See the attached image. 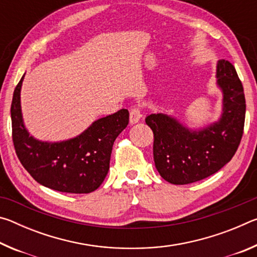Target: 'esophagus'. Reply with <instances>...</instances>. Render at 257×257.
Here are the masks:
<instances>
[{"label": "esophagus", "mask_w": 257, "mask_h": 257, "mask_svg": "<svg viewBox=\"0 0 257 257\" xmlns=\"http://www.w3.org/2000/svg\"><path fill=\"white\" fill-rule=\"evenodd\" d=\"M129 116H130V119H129L130 123H132V124L137 123L142 118V113H141V110H139V107L134 106L129 112Z\"/></svg>", "instance_id": "34e87169"}]
</instances>
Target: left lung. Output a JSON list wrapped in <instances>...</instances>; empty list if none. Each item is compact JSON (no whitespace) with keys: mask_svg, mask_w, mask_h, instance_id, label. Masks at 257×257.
I'll list each match as a JSON object with an SVG mask.
<instances>
[{"mask_svg":"<svg viewBox=\"0 0 257 257\" xmlns=\"http://www.w3.org/2000/svg\"><path fill=\"white\" fill-rule=\"evenodd\" d=\"M215 77L222 92V113L215 122L191 129L167 113L146 116L154 134L156 170L170 184L187 185L212 176L232 159L240 144L246 113L242 84L225 60L217 62Z\"/></svg>","mask_w":257,"mask_h":257,"instance_id":"8db88e82","label":"left lung"}]
</instances>
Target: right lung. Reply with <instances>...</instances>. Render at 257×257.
<instances>
[{
	"instance_id": "right-lung-1",
	"label": "right lung",
	"mask_w": 257,
	"mask_h": 257,
	"mask_svg": "<svg viewBox=\"0 0 257 257\" xmlns=\"http://www.w3.org/2000/svg\"><path fill=\"white\" fill-rule=\"evenodd\" d=\"M25 75L17 85L11 104L12 139L21 164L38 184L70 194L96 190L110 169L113 143L129 122L122 108L98 119L75 138L62 142L38 141L25 127L20 92Z\"/></svg>"
}]
</instances>
